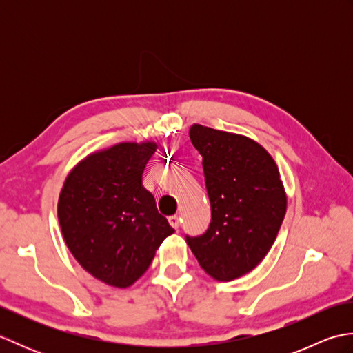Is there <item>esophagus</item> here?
I'll return each mask as SVG.
<instances>
[{
  "instance_id": "obj_1",
  "label": "esophagus",
  "mask_w": 353,
  "mask_h": 353,
  "mask_svg": "<svg viewBox=\"0 0 353 353\" xmlns=\"http://www.w3.org/2000/svg\"><path fill=\"white\" fill-rule=\"evenodd\" d=\"M168 221L174 229H179V226H181V216H179V215L168 216Z\"/></svg>"
}]
</instances>
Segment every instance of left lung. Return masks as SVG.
<instances>
[{
    "label": "left lung",
    "mask_w": 353,
    "mask_h": 353,
    "mask_svg": "<svg viewBox=\"0 0 353 353\" xmlns=\"http://www.w3.org/2000/svg\"><path fill=\"white\" fill-rule=\"evenodd\" d=\"M192 145L203 156L211 224L186 236L200 267L216 281L252 272L272 249L287 212L279 170L267 150L243 134L194 124Z\"/></svg>",
    "instance_id": "8db88e82"
}]
</instances>
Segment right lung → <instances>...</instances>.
<instances>
[{"mask_svg":"<svg viewBox=\"0 0 353 353\" xmlns=\"http://www.w3.org/2000/svg\"><path fill=\"white\" fill-rule=\"evenodd\" d=\"M156 147L154 142H119L86 156L65 179L59 196V223L72 256L112 287L137 282L174 232L142 186Z\"/></svg>","mask_w":353,"mask_h":353,"instance_id":"obj_1","label":"right lung"}]
</instances>
